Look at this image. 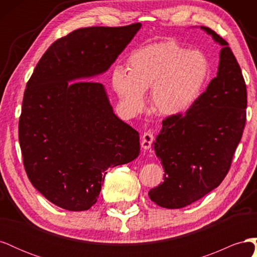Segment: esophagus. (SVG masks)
<instances>
[{
  "label": "esophagus",
  "mask_w": 257,
  "mask_h": 257,
  "mask_svg": "<svg viewBox=\"0 0 257 257\" xmlns=\"http://www.w3.org/2000/svg\"><path fill=\"white\" fill-rule=\"evenodd\" d=\"M153 134L150 133V132H146L143 135V141H142V148L144 150L149 149L153 143Z\"/></svg>",
  "instance_id": "obj_1"
}]
</instances>
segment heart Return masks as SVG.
<instances>
[{
    "label": "heart",
    "mask_w": 257,
    "mask_h": 257,
    "mask_svg": "<svg viewBox=\"0 0 257 257\" xmlns=\"http://www.w3.org/2000/svg\"><path fill=\"white\" fill-rule=\"evenodd\" d=\"M127 70L115 66L112 88L128 113L145 107V91L151 88L153 110L174 116L191 108L208 81L210 63L203 52L189 50L176 42L153 43L130 53Z\"/></svg>",
    "instance_id": "1"
}]
</instances>
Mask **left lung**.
<instances>
[{"instance_id": "left-lung-1", "label": "left lung", "mask_w": 257, "mask_h": 257, "mask_svg": "<svg viewBox=\"0 0 257 257\" xmlns=\"http://www.w3.org/2000/svg\"><path fill=\"white\" fill-rule=\"evenodd\" d=\"M222 46L216 77L184 114L163 120L153 149L164 182L149 192L158 206L179 209L217 188L230 168L246 120V87L228 43L207 27Z\"/></svg>"}]
</instances>
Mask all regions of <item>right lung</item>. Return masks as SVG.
I'll return each instance as SVG.
<instances>
[{"mask_svg":"<svg viewBox=\"0 0 257 257\" xmlns=\"http://www.w3.org/2000/svg\"><path fill=\"white\" fill-rule=\"evenodd\" d=\"M141 23L91 27L59 38L27 83L19 119L23 165L31 183L56 206L84 211L94 205L106 170L135 160L139 134L113 113L102 83Z\"/></svg>","mask_w":257,"mask_h":257,"instance_id":"right-lung-1","label":"right lung"}]
</instances>
